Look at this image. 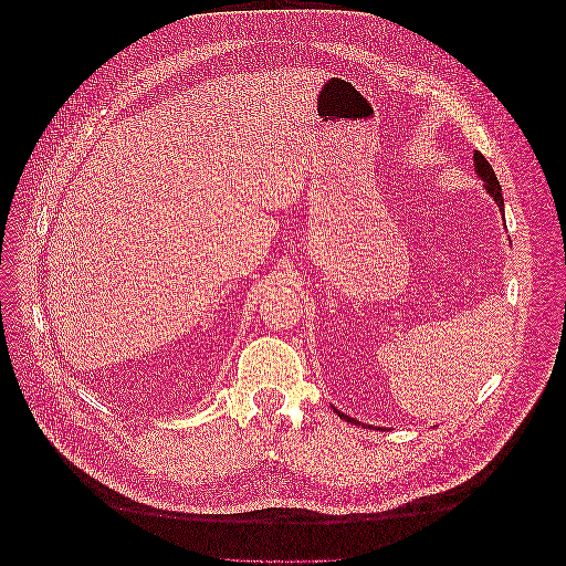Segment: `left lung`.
<instances>
[{
    "instance_id": "left-lung-1",
    "label": "left lung",
    "mask_w": 566,
    "mask_h": 566,
    "mask_svg": "<svg viewBox=\"0 0 566 566\" xmlns=\"http://www.w3.org/2000/svg\"><path fill=\"white\" fill-rule=\"evenodd\" d=\"M474 172H476V177L483 181V188H486V193L495 200V205H497V209L502 211V217H504V198H502V186H500V181H497V177H495V172H493V168H491V164L486 158H483V154L481 151H474ZM336 410V408H334ZM336 415L338 417H343V419H347V421H353V423H359L357 419H353V417H347V415H343L340 410H336Z\"/></svg>"
}]
</instances>
